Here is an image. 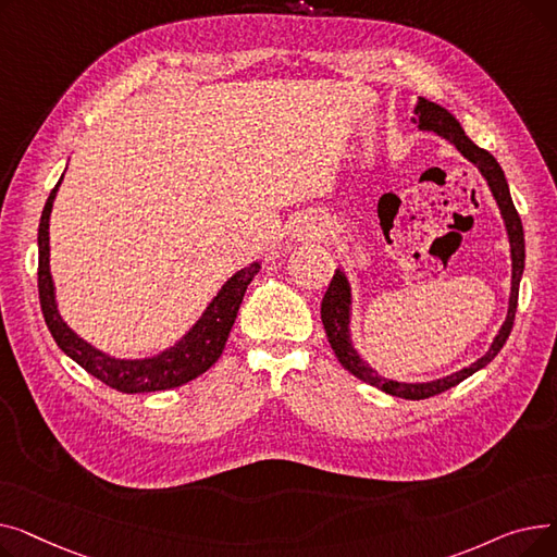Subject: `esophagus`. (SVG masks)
I'll use <instances>...</instances> for the list:
<instances>
[{"mask_svg": "<svg viewBox=\"0 0 557 557\" xmlns=\"http://www.w3.org/2000/svg\"><path fill=\"white\" fill-rule=\"evenodd\" d=\"M302 232H307V237H313V234H318L315 227H307V230H302Z\"/></svg>", "mask_w": 557, "mask_h": 557, "instance_id": "34e87169", "label": "esophagus"}]
</instances>
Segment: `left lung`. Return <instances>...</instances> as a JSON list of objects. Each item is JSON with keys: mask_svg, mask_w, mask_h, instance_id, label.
Masks as SVG:
<instances>
[{"mask_svg": "<svg viewBox=\"0 0 557 557\" xmlns=\"http://www.w3.org/2000/svg\"><path fill=\"white\" fill-rule=\"evenodd\" d=\"M411 122L418 124L420 131H431L435 135H441L443 139H447L449 144H454L456 149L462 153V158L470 160L481 171V175L487 181V187H490L496 205H499V212L504 216L506 232H508L510 259H512L510 300H508V315L504 320V325H502L499 334L494 336L487 352L481 359H476L472 366H467L458 372H451L443 379H433V382L408 384V382H397V379L382 376L370 363H366L361 359V355L355 349L352 334H349V323H352V288H349V282H347V277L341 269H336V273L330 282L327 294L323 298V305H320V318H323V325H325V332H327V338H330L334 355L338 357V361L345 370H349L355 376H359L361 382L382 388L388 395H395V397H401V399H426V397L445 393V391L454 388L456 384L465 382L467 376H472L476 370L485 368L496 355L502 352V347L506 345V341L512 332V323H515L519 282H521V275H523L525 246H523L521 219L515 210V202H512V196H510V189H508V181H506L504 169L499 166V162L494 160V156L487 153L485 149H481V146H476L470 137L465 135L460 122L447 108L437 106V103H433L424 97H418Z\"/></svg>", "mask_w": 557, "mask_h": 557, "instance_id": "left-lung-1", "label": "left lung"}]
</instances>
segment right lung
<instances>
[{"instance_id":"add662e5","label":"right lung","mask_w":557,"mask_h":557,"mask_svg":"<svg viewBox=\"0 0 557 557\" xmlns=\"http://www.w3.org/2000/svg\"><path fill=\"white\" fill-rule=\"evenodd\" d=\"M61 183L63 178L51 189L38 225V294L45 323L58 347L106 386L131 395L178 388L205 370H210L223 352L248 284L259 273V261H252L250 267L234 273L191 325V330L173 347H166L160 355L146 359L110 357L72 332L61 311H58L55 286L49 271V216Z\"/></svg>"}]
</instances>
